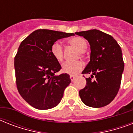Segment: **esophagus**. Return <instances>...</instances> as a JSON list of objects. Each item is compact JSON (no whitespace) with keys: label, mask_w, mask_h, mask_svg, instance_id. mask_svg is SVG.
<instances>
[{"label":"esophagus","mask_w":133,"mask_h":133,"mask_svg":"<svg viewBox=\"0 0 133 133\" xmlns=\"http://www.w3.org/2000/svg\"><path fill=\"white\" fill-rule=\"evenodd\" d=\"M70 78L71 81H73L75 79V76H73V75H70Z\"/></svg>","instance_id":"1"}]
</instances>
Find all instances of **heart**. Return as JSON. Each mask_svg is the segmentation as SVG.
<instances>
[{"mask_svg":"<svg viewBox=\"0 0 133 133\" xmlns=\"http://www.w3.org/2000/svg\"><path fill=\"white\" fill-rule=\"evenodd\" d=\"M68 43L71 45L77 48L80 52V54L83 56L84 50L87 48V42L85 38L80 36H75L70 38ZM51 52L56 60L61 62L63 59V48L62 44L59 41H56L52 44L51 47ZM83 68V63L81 61H75L65 62L62 65V71L64 73H67L71 75H75L80 71L82 70Z\"/></svg>","mask_w":133,"mask_h":133,"instance_id":"1","label":"heart"}]
</instances>
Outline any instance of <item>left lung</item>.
<instances>
[{
	"label": "left lung",
	"instance_id": "1",
	"mask_svg": "<svg viewBox=\"0 0 133 133\" xmlns=\"http://www.w3.org/2000/svg\"><path fill=\"white\" fill-rule=\"evenodd\" d=\"M83 36L90 45V61L82 72L91 75L86 78V85L79 90L85 105L101 108L111 102L119 90L124 69L122 51L115 38L97 30L76 32ZM94 81H91L93 77Z\"/></svg>",
	"mask_w": 133,
	"mask_h": 133
}]
</instances>
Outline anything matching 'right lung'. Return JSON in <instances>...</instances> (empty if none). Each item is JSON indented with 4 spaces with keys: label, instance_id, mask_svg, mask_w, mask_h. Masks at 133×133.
Returning a JSON list of instances; mask_svg holds the SVG:
<instances>
[{
    "label": "right lung",
    "instance_id": "add662e5",
    "mask_svg": "<svg viewBox=\"0 0 133 133\" xmlns=\"http://www.w3.org/2000/svg\"><path fill=\"white\" fill-rule=\"evenodd\" d=\"M73 33L37 30L25 38L14 58L16 81L18 92L32 107L48 110L60 103L70 83L68 74L56 76L61 66L51 52V47Z\"/></svg>",
    "mask_w": 133,
    "mask_h": 133
}]
</instances>
